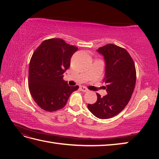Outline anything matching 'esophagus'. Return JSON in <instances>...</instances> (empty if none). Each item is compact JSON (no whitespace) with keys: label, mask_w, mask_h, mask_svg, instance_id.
Masks as SVG:
<instances>
[{"label":"esophagus","mask_w":159,"mask_h":159,"mask_svg":"<svg viewBox=\"0 0 159 159\" xmlns=\"http://www.w3.org/2000/svg\"><path fill=\"white\" fill-rule=\"evenodd\" d=\"M80 89L82 91V92H88V89H87L85 87H83V86H81V87H80Z\"/></svg>","instance_id":"obj_1"}]
</instances>
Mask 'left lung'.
Instances as JSON below:
<instances>
[{
	"label": "left lung",
	"instance_id": "1",
	"mask_svg": "<svg viewBox=\"0 0 159 159\" xmlns=\"http://www.w3.org/2000/svg\"><path fill=\"white\" fill-rule=\"evenodd\" d=\"M97 52L104 57L107 94L87 107L99 119H109L119 114L129 102L136 83V70L133 59L126 50L115 44L100 47Z\"/></svg>",
	"mask_w": 159,
	"mask_h": 159
}]
</instances>
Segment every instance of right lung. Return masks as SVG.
Wrapping results in <instances>:
<instances>
[{"label":"right lung","mask_w":159,"mask_h":159,"mask_svg":"<svg viewBox=\"0 0 159 159\" xmlns=\"http://www.w3.org/2000/svg\"><path fill=\"white\" fill-rule=\"evenodd\" d=\"M78 50L59 38L43 41L30 61L29 88L33 100L43 110L52 112L66 106L70 96L79 86H69L63 73L69 68L70 59Z\"/></svg>","instance_id":"right-lung-1"}]
</instances>
